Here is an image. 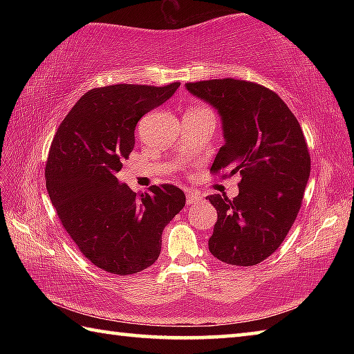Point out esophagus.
<instances>
[{
	"instance_id": "34e87169",
	"label": "esophagus",
	"mask_w": 354,
	"mask_h": 354,
	"mask_svg": "<svg viewBox=\"0 0 354 354\" xmlns=\"http://www.w3.org/2000/svg\"><path fill=\"white\" fill-rule=\"evenodd\" d=\"M201 202V194L199 193H187V205H194Z\"/></svg>"
}]
</instances>
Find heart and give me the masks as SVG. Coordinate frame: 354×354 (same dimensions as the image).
Listing matches in <instances>:
<instances>
[{
	"label": "heart",
	"mask_w": 354,
	"mask_h": 354,
	"mask_svg": "<svg viewBox=\"0 0 354 354\" xmlns=\"http://www.w3.org/2000/svg\"><path fill=\"white\" fill-rule=\"evenodd\" d=\"M194 109H205V108H194Z\"/></svg>",
	"instance_id": "obj_1"
}]
</instances>
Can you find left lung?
<instances>
[{
  "label": "left lung",
  "mask_w": 354,
  "mask_h": 354,
  "mask_svg": "<svg viewBox=\"0 0 354 354\" xmlns=\"http://www.w3.org/2000/svg\"><path fill=\"white\" fill-rule=\"evenodd\" d=\"M222 117L225 145L213 175H240L239 194H212L217 212L208 250L234 266H254L274 254L295 222L310 155L301 126L278 94L254 82L213 79L185 84Z\"/></svg>",
  "instance_id": "1"
}]
</instances>
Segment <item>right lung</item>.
<instances>
[{
    "mask_svg": "<svg viewBox=\"0 0 354 354\" xmlns=\"http://www.w3.org/2000/svg\"><path fill=\"white\" fill-rule=\"evenodd\" d=\"M165 86L118 84L80 97L53 138L45 183L62 227L79 251L106 272L137 274L160 257L162 230L185 205L171 184L135 193L117 171L135 146V126L175 94Z\"/></svg>",
    "mask_w": 354,
    "mask_h": 354,
    "instance_id": "add662e5",
    "label": "right lung"
}]
</instances>
